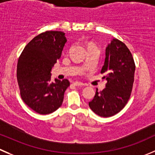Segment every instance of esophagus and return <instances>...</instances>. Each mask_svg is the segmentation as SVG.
I'll return each instance as SVG.
<instances>
[{"mask_svg": "<svg viewBox=\"0 0 155 155\" xmlns=\"http://www.w3.org/2000/svg\"><path fill=\"white\" fill-rule=\"evenodd\" d=\"M73 85H76V86H84V85H85V84L82 83V82H81L76 81V82H73Z\"/></svg>", "mask_w": 155, "mask_h": 155, "instance_id": "1", "label": "esophagus"}]
</instances>
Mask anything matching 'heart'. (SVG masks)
Returning <instances> with one entry per match:
<instances>
[{
    "label": "heart",
    "mask_w": 155,
    "mask_h": 155,
    "mask_svg": "<svg viewBox=\"0 0 155 155\" xmlns=\"http://www.w3.org/2000/svg\"><path fill=\"white\" fill-rule=\"evenodd\" d=\"M90 48H91V47H90Z\"/></svg>",
    "instance_id": "heart-1"
}]
</instances>
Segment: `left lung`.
Listing matches in <instances>:
<instances>
[{"instance_id":"8db88e82","label":"left lung","mask_w":155,"mask_h":155,"mask_svg":"<svg viewBox=\"0 0 155 155\" xmlns=\"http://www.w3.org/2000/svg\"><path fill=\"white\" fill-rule=\"evenodd\" d=\"M136 66L133 55L125 44L113 38L105 50L104 64L101 73L107 81L101 91L88 103L97 115L108 117L119 113L130 99L134 82Z\"/></svg>"}]
</instances>
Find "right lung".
Returning <instances> with one entry per match:
<instances>
[{
  "label": "right lung",
  "mask_w": 155,
  "mask_h": 155,
  "mask_svg": "<svg viewBox=\"0 0 155 155\" xmlns=\"http://www.w3.org/2000/svg\"><path fill=\"white\" fill-rule=\"evenodd\" d=\"M65 33L47 31L35 37L22 51L16 76L22 101L40 114H48L62 105L67 79L51 82V71L67 42Z\"/></svg>",
  "instance_id": "1"
}]
</instances>
